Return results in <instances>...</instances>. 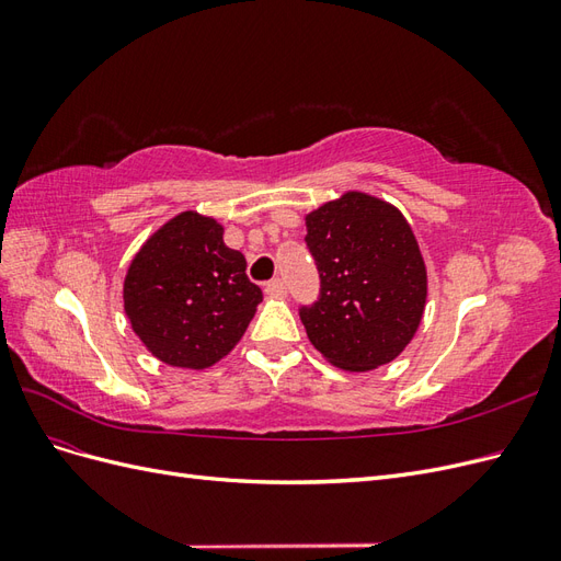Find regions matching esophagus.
<instances>
[{"label":"esophagus","mask_w":561,"mask_h":561,"mask_svg":"<svg viewBox=\"0 0 561 561\" xmlns=\"http://www.w3.org/2000/svg\"><path fill=\"white\" fill-rule=\"evenodd\" d=\"M264 290H266L268 297H283L287 293V287H285V283L280 278H274V280L266 283Z\"/></svg>","instance_id":"1"}]
</instances>
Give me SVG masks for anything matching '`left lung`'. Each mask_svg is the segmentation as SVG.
<instances>
[{
  "label": "left lung",
  "instance_id": "left-lung-1",
  "mask_svg": "<svg viewBox=\"0 0 561 561\" xmlns=\"http://www.w3.org/2000/svg\"><path fill=\"white\" fill-rule=\"evenodd\" d=\"M320 299L299 311L309 342L346 371L393 363L412 342L428 297L426 262L404 215L383 198L346 192L307 217Z\"/></svg>",
  "mask_w": 561,
  "mask_h": 561
}]
</instances>
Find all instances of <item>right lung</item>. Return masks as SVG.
Here are the masks:
<instances>
[{
	"mask_svg": "<svg viewBox=\"0 0 561 561\" xmlns=\"http://www.w3.org/2000/svg\"><path fill=\"white\" fill-rule=\"evenodd\" d=\"M215 217L184 210L159 227L124 278V311L157 360L206 369L241 342L262 301L245 257Z\"/></svg>",
	"mask_w": 561,
	"mask_h": 561,
	"instance_id": "right-lung-1",
	"label": "right lung"
}]
</instances>
